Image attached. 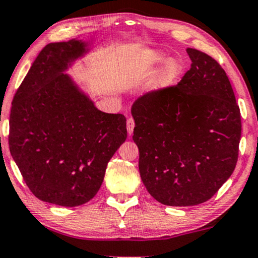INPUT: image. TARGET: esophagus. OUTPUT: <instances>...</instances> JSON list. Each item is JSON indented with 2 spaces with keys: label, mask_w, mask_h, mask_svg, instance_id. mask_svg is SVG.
Wrapping results in <instances>:
<instances>
[{
  "label": "esophagus",
  "mask_w": 258,
  "mask_h": 258,
  "mask_svg": "<svg viewBox=\"0 0 258 258\" xmlns=\"http://www.w3.org/2000/svg\"><path fill=\"white\" fill-rule=\"evenodd\" d=\"M126 125H127V132L131 136V134L133 133V130H134V120L133 118H128L127 121H126Z\"/></svg>",
  "instance_id": "esophagus-1"
}]
</instances>
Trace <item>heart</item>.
<instances>
[{
    "label": "heart",
    "mask_w": 258,
    "mask_h": 258,
    "mask_svg": "<svg viewBox=\"0 0 258 258\" xmlns=\"http://www.w3.org/2000/svg\"><path fill=\"white\" fill-rule=\"evenodd\" d=\"M166 60V57L162 53L159 52H148L144 56L143 64H141V71L144 72H150L154 70L155 68H158L159 65H161ZM181 71H182V67L177 60L170 59L166 61V64L162 67V69L159 72L158 77L155 78V81L152 84V89L155 91H161L166 88H168L176 81V78L179 77Z\"/></svg>",
    "instance_id": "heart-1"
}]
</instances>
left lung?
<instances>
[{"mask_svg":"<svg viewBox=\"0 0 258 258\" xmlns=\"http://www.w3.org/2000/svg\"><path fill=\"white\" fill-rule=\"evenodd\" d=\"M190 69L174 86L151 91L132 106L141 180L162 205L208 201L236 167L241 113L222 67L187 49Z\"/></svg>","mask_w":258,"mask_h":258,"instance_id":"1","label":"left lung"}]
</instances>
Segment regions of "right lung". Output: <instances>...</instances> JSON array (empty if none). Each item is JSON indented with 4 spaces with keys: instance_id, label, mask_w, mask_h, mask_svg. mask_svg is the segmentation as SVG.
Returning <instances> with one entry per match:
<instances>
[{
    "instance_id": "1",
    "label": "right lung",
    "mask_w": 258,
    "mask_h": 258,
    "mask_svg": "<svg viewBox=\"0 0 258 258\" xmlns=\"http://www.w3.org/2000/svg\"><path fill=\"white\" fill-rule=\"evenodd\" d=\"M85 46L78 39L44 46L10 112V153L25 183L39 200L63 207L91 200L127 138L124 115L98 110L64 74Z\"/></svg>"
}]
</instances>
